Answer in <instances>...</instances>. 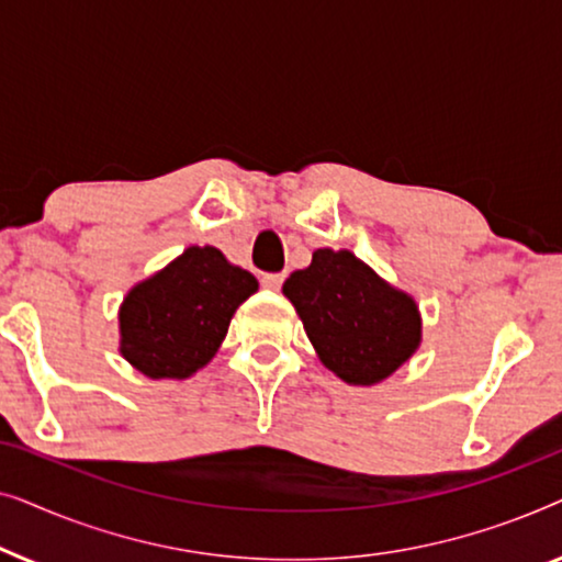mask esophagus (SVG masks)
I'll list each match as a JSON object with an SVG mask.
<instances>
[{"label": "esophagus", "instance_id": "34e87169", "mask_svg": "<svg viewBox=\"0 0 562 562\" xmlns=\"http://www.w3.org/2000/svg\"><path fill=\"white\" fill-rule=\"evenodd\" d=\"M263 286L266 289H273V291H279L281 289V283H283V273H263Z\"/></svg>", "mask_w": 562, "mask_h": 562}]
</instances>
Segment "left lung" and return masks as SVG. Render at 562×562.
Returning <instances> with one entry per match:
<instances>
[{
    "instance_id": "left-lung-1",
    "label": "left lung",
    "mask_w": 562,
    "mask_h": 562,
    "mask_svg": "<svg viewBox=\"0 0 562 562\" xmlns=\"http://www.w3.org/2000/svg\"><path fill=\"white\" fill-rule=\"evenodd\" d=\"M322 366L350 386H375L422 345V314L356 252L319 248L283 281Z\"/></svg>"
}]
</instances>
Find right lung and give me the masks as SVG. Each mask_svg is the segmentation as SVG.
I'll return each mask as SVG.
<instances>
[{"label": "right lung", "instance_id": "obj_1", "mask_svg": "<svg viewBox=\"0 0 562 562\" xmlns=\"http://www.w3.org/2000/svg\"><path fill=\"white\" fill-rule=\"evenodd\" d=\"M256 276L214 245H189L120 304V356L153 381H183L217 356Z\"/></svg>", "mask_w": 562, "mask_h": 562}]
</instances>
